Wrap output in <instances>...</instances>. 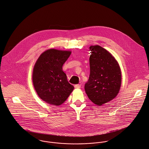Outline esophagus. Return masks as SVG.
Segmentation results:
<instances>
[{
    "label": "esophagus",
    "instance_id": "obj_1",
    "mask_svg": "<svg viewBox=\"0 0 149 149\" xmlns=\"http://www.w3.org/2000/svg\"><path fill=\"white\" fill-rule=\"evenodd\" d=\"M75 88L77 89H79L81 88V85L80 84H77L75 85Z\"/></svg>",
    "mask_w": 149,
    "mask_h": 149
}]
</instances>
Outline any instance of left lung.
Returning <instances> with one entry per match:
<instances>
[{"label": "left lung", "instance_id": "8db88e82", "mask_svg": "<svg viewBox=\"0 0 149 149\" xmlns=\"http://www.w3.org/2000/svg\"><path fill=\"white\" fill-rule=\"evenodd\" d=\"M90 75L85 90L90 100L102 105L113 100L121 86V74L118 61L99 45L90 47Z\"/></svg>", "mask_w": 149, "mask_h": 149}]
</instances>
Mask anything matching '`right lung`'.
<instances>
[{
  "label": "right lung",
  "mask_w": 149,
  "mask_h": 149,
  "mask_svg": "<svg viewBox=\"0 0 149 149\" xmlns=\"http://www.w3.org/2000/svg\"><path fill=\"white\" fill-rule=\"evenodd\" d=\"M70 51L51 49L37 60L33 72V83L38 95L54 105L63 104L74 87L67 80L62 66L70 57Z\"/></svg>",
  "instance_id": "right-lung-1"
}]
</instances>
